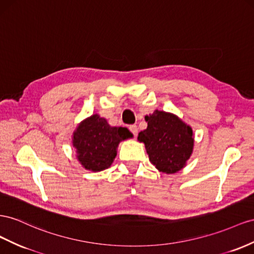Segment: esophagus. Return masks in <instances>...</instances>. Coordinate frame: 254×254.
Masks as SVG:
<instances>
[{
  "mask_svg": "<svg viewBox=\"0 0 254 254\" xmlns=\"http://www.w3.org/2000/svg\"><path fill=\"white\" fill-rule=\"evenodd\" d=\"M130 131H131L133 133L134 136H136V134H138V127H136V125H131L129 127Z\"/></svg>",
  "mask_w": 254,
  "mask_h": 254,
  "instance_id": "34e87169",
  "label": "esophagus"
}]
</instances>
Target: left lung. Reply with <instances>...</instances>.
<instances>
[{
  "mask_svg": "<svg viewBox=\"0 0 254 254\" xmlns=\"http://www.w3.org/2000/svg\"><path fill=\"white\" fill-rule=\"evenodd\" d=\"M147 128L139 132L149 161L161 173L174 174L186 167L192 155L194 134L188 124L177 115L155 110L145 115Z\"/></svg>",
  "mask_w": 254,
  "mask_h": 254,
  "instance_id": "1",
  "label": "left lung"
}]
</instances>
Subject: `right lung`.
<instances>
[{
  "label": "right lung",
  "mask_w": 254,
  "mask_h": 254,
  "mask_svg": "<svg viewBox=\"0 0 254 254\" xmlns=\"http://www.w3.org/2000/svg\"><path fill=\"white\" fill-rule=\"evenodd\" d=\"M133 138L126 127H113L96 113L82 121L72 133V146L85 170L100 172L113 163L122 141Z\"/></svg>",
  "instance_id": "1"
}]
</instances>
